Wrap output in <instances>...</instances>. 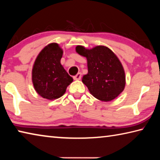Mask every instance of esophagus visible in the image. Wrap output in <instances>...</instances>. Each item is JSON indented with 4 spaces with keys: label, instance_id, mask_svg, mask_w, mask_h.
Wrapping results in <instances>:
<instances>
[{
    "label": "esophagus",
    "instance_id": "1",
    "mask_svg": "<svg viewBox=\"0 0 160 160\" xmlns=\"http://www.w3.org/2000/svg\"><path fill=\"white\" fill-rule=\"evenodd\" d=\"M81 77H82V74H81L80 72H78V73L76 75H75V76L73 77V79L75 80H80L81 79Z\"/></svg>",
    "mask_w": 160,
    "mask_h": 160
}]
</instances>
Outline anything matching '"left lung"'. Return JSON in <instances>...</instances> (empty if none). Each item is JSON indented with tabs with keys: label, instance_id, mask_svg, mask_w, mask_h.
I'll return each mask as SVG.
<instances>
[{
	"label": "left lung",
	"instance_id": "obj_1",
	"mask_svg": "<svg viewBox=\"0 0 160 160\" xmlns=\"http://www.w3.org/2000/svg\"><path fill=\"white\" fill-rule=\"evenodd\" d=\"M75 51L88 61V72L82 81L95 98L109 102L122 92L126 85L125 72L121 61L110 48L97 46L87 49L77 46Z\"/></svg>",
	"mask_w": 160,
	"mask_h": 160
}]
</instances>
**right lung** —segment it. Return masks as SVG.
Returning a JSON list of instances; mask_svg holds the SVG:
<instances>
[{
  "label": "right lung",
  "instance_id": "add662e5",
  "mask_svg": "<svg viewBox=\"0 0 160 160\" xmlns=\"http://www.w3.org/2000/svg\"><path fill=\"white\" fill-rule=\"evenodd\" d=\"M63 51L56 43L43 48L34 61L32 79L37 92L44 99L62 97L73 79L61 64Z\"/></svg>",
  "mask_w": 160,
  "mask_h": 160
}]
</instances>
